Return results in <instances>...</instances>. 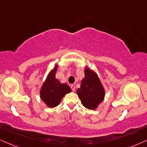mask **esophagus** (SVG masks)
I'll return each instance as SVG.
<instances>
[{
	"label": "esophagus",
	"mask_w": 147,
	"mask_h": 147,
	"mask_svg": "<svg viewBox=\"0 0 147 147\" xmlns=\"http://www.w3.org/2000/svg\"><path fill=\"white\" fill-rule=\"evenodd\" d=\"M71 90H73V91H75L76 88H75V86H74V84H71Z\"/></svg>",
	"instance_id": "esophagus-1"
}]
</instances>
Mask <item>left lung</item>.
Returning a JSON list of instances; mask_svg holds the SVG:
<instances>
[{
	"label": "left lung",
	"instance_id": "8db88e82",
	"mask_svg": "<svg viewBox=\"0 0 147 147\" xmlns=\"http://www.w3.org/2000/svg\"><path fill=\"white\" fill-rule=\"evenodd\" d=\"M77 94L85 108L94 110L104 98V90L95 72L86 68Z\"/></svg>",
	"mask_w": 147,
	"mask_h": 147
}]
</instances>
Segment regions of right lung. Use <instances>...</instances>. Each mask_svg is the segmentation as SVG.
Listing matches in <instances>:
<instances>
[{"label": "right lung", "instance_id": "obj_1", "mask_svg": "<svg viewBox=\"0 0 147 147\" xmlns=\"http://www.w3.org/2000/svg\"><path fill=\"white\" fill-rule=\"evenodd\" d=\"M57 66L49 74L48 78L43 83L41 89V98L50 108L58 106L61 99L67 93L71 91L69 86L66 84H61L56 79L55 74Z\"/></svg>", "mask_w": 147, "mask_h": 147}]
</instances>
